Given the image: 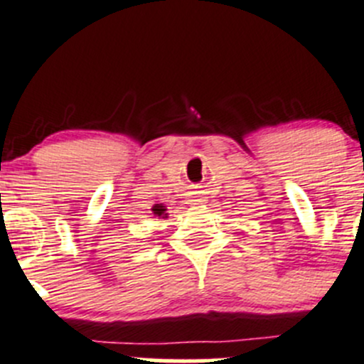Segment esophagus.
I'll return each instance as SVG.
<instances>
[{"label": "esophagus", "mask_w": 364, "mask_h": 364, "mask_svg": "<svg viewBox=\"0 0 364 364\" xmlns=\"http://www.w3.org/2000/svg\"><path fill=\"white\" fill-rule=\"evenodd\" d=\"M190 204H203L204 203V197L200 193H192V197L188 199Z\"/></svg>", "instance_id": "1"}]
</instances>
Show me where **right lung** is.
I'll return each mask as SVG.
<instances>
[{"instance_id":"add662e5","label":"right lung","mask_w":364,"mask_h":364,"mask_svg":"<svg viewBox=\"0 0 364 364\" xmlns=\"http://www.w3.org/2000/svg\"><path fill=\"white\" fill-rule=\"evenodd\" d=\"M151 211H153V215L159 216V218H160V216H161V218H167V213H165V211H167V209H165V205H161V204L153 205Z\"/></svg>"}]
</instances>
